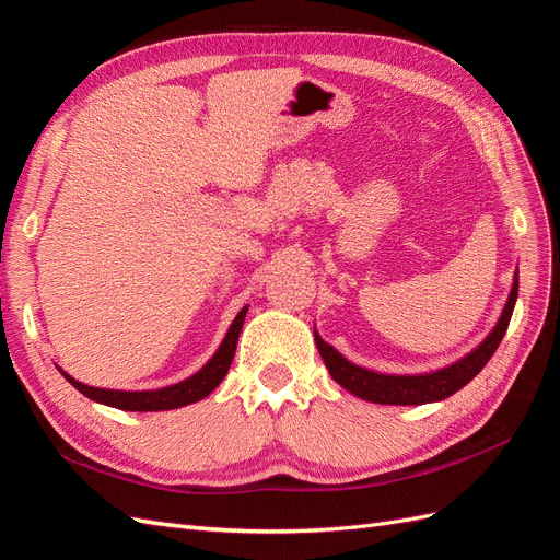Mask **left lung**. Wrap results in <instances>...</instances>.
<instances>
[{
	"mask_svg": "<svg viewBox=\"0 0 560 560\" xmlns=\"http://www.w3.org/2000/svg\"><path fill=\"white\" fill-rule=\"evenodd\" d=\"M516 296H518V273L514 276L512 292L504 303V311L498 319V325L483 338L481 346L474 348L469 354H465L463 360H457L444 369L430 371V374H416V376L378 374V371H371L346 360L336 348L322 341L317 331H315V343L322 360H325L329 369L331 378L338 385H343L354 397L374 401V404H397V406L442 401L455 395L460 387H465L488 364V360L493 358V352L498 350L506 327H510V319L516 306Z\"/></svg>",
	"mask_w": 560,
	"mask_h": 560,
	"instance_id": "8db88e82",
	"label": "left lung"
}]
</instances>
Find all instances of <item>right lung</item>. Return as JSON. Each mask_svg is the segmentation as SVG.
Here are the masks:
<instances>
[{"label":"right lung","instance_id":"1","mask_svg":"<svg viewBox=\"0 0 560 560\" xmlns=\"http://www.w3.org/2000/svg\"><path fill=\"white\" fill-rule=\"evenodd\" d=\"M247 315V306L235 315L233 325L229 327L222 346L217 348V352L212 354V360L202 366L200 371H196L194 376H189L182 383L167 385L161 389H138V393H130V389H107V387H93V385H83L79 381H74L70 374H65L60 369V374L70 381L81 395H86L93 401L114 406V409L121 411H171V409H179V406L200 401L202 397H208L212 389L224 381V376L229 374V366L233 362L235 354V346H238V336L243 329V322Z\"/></svg>","mask_w":560,"mask_h":560}]
</instances>
